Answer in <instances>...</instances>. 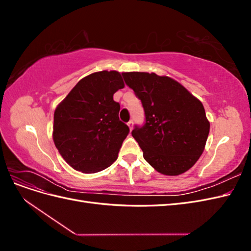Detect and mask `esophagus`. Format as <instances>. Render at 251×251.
<instances>
[{
	"label": "esophagus",
	"instance_id": "34e87169",
	"mask_svg": "<svg viewBox=\"0 0 251 251\" xmlns=\"http://www.w3.org/2000/svg\"><path fill=\"white\" fill-rule=\"evenodd\" d=\"M127 126H128V127H130V131H132L133 130V126H134V123H133V120H130L127 123Z\"/></svg>",
	"mask_w": 251,
	"mask_h": 251
}]
</instances>
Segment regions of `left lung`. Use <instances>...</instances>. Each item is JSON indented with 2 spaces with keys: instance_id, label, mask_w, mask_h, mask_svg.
Here are the masks:
<instances>
[{
  "instance_id": "8db88e82",
  "label": "left lung",
  "mask_w": 251,
  "mask_h": 251,
  "mask_svg": "<svg viewBox=\"0 0 251 251\" xmlns=\"http://www.w3.org/2000/svg\"><path fill=\"white\" fill-rule=\"evenodd\" d=\"M123 76L146 114V124L132 131L143 158L168 176L188 171L202 155L209 134L202 102L169 76L148 72H124Z\"/></svg>"
}]
</instances>
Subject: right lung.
I'll return each instance as SVG.
<instances>
[{"mask_svg":"<svg viewBox=\"0 0 251 251\" xmlns=\"http://www.w3.org/2000/svg\"><path fill=\"white\" fill-rule=\"evenodd\" d=\"M125 83L117 71H100L80 79L54 112L53 141L74 170L92 174L116 160L130 128L119 120L113 95Z\"/></svg>","mask_w":251,"mask_h":251,"instance_id":"right-lung-1","label":"right lung"}]
</instances>
